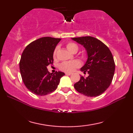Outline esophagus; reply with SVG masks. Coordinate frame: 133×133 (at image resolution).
Here are the masks:
<instances>
[{
	"instance_id": "esophagus-1",
	"label": "esophagus",
	"mask_w": 133,
	"mask_h": 133,
	"mask_svg": "<svg viewBox=\"0 0 133 133\" xmlns=\"http://www.w3.org/2000/svg\"><path fill=\"white\" fill-rule=\"evenodd\" d=\"M66 75L69 76V75H71V73H66Z\"/></svg>"
}]
</instances>
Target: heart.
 I'll list each match as a JSON object with an SVG mask.
<instances>
[{
  "label": "heart",
  "mask_w": 133,
  "mask_h": 133,
  "mask_svg": "<svg viewBox=\"0 0 133 133\" xmlns=\"http://www.w3.org/2000/svg\"><path fill=\"white\" fill-rule=\"evenodd\" d=\"M66 48L71 53L77 52L78 49V47L77 44L73 42H69L66 44ZM58 50V47H56L53 51V58H56L57 56V53ZM81 66L80 62L78 60H75L72 61L64 62L60 65L59 69L62 71H63L66 73H71L76 68H78Z\"/></svg>",
  "instance_id": "1"
}]
</instances>
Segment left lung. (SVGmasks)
<instances>
[{
	"label": "left lung",
	"mask_w": 133,
	"mask_h": 133,
	"mask_svg": "<svg viewBox=\"0 0 133 133\" xmlns=\"http://www.w3.org/2000/svg\"><path fill=\"white\" fill-rule=\"evenodd\" d=\"M72 39L83 45L87 50V60L81 71L89 76H81L74 84L78 93L87 97L100 96L109 88L113 78L115 63L109 48L100 40L91 36L74 37Z\"/></svg>",
	"instance_id": "8db88e82"
}]
</instances>
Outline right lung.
<instances>
[{"label": "right lung", "mask_w": 133, "mask_h": 133, "mask_svg": "<svg viewBox=\"0 0 133 133\" xmlns=\"http://www.w3.org/2000/svg\"><path fill=\"white\" fill-rule=\"evenodd\" d=\"M61 39L40 38L24 49L19 62L20 71L24 85L37 96H44L57 89L65 74L61 71L50 73L47 67L53 63V51Z\"/></svg>", "instance_id": "obj_1"}]
</instances>
